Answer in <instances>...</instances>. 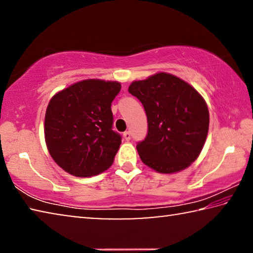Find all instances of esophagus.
I'll use <instances>...</instances> for the list:
<instances>
[{"instance_id":"esophagus-1","label":"esophagus","mask_w":253,"mask_h":253,"mask_svg":"<svg viewBox=\"0 0 253 253\" xmlns=\"http://www.w3.org/2000/svg\"><path fill=\"white\" fill-rule=\"evenodd\" d=\"M124 138H125L126 140H129L130 139V131L124 132Z\"/></svg>"}]
</instances>
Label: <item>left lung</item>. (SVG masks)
<instances>
[{
	"mask_svg": "<svg viewBox=\"0 0 253 253\" xmlns=\"http://www.w3.org/2000/svg\"><path fill=\"white\" fill-rule=\"evenodd\" d=\"M128 91L146 111L147 135L136 146L144 164L163 174L190 166L202 151L209 131L203 97L184 80L165 72L134 81Z\"/></svg>",
	"mask_w": 253,
	"mask_h": 253,
	"instance_id": "8db88e82",
	"label": "left lung"
}]
</instances>
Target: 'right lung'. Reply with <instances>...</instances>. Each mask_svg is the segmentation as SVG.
Listing matches in <instances>:
<instances>
[{
	"instance_id": "obj_1",
	"label": "right lung",
	"mask_w": 253,
	"mask_h": 253,
	"mask_svg": "<svg viewBox=\"0 0 253 253\" xmlns=\"http://www.w3.org/2000/svg\"><path fill=\"white\" fill-rule=\"evenodd\" d=\"M121 88L117 81L88 79L51 98L44 118L45 143L67 173L89 177L113 164L122 136L113 130L110 107Z\"/></svg>"
}]
</instances>
